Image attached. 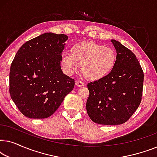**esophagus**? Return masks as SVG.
Returning a JSON list of instances; mask_svg holds the SVG:
<instances>
[{
	"instance_id": "1",
	"label": "esophagus",
	"mask_w": 157,
	"mask_h": 157,
	"mask_svg": "<svg viewBox=\"0 0 157 157\" xmlns=\"http://www.w3.org/2000/svg\"><path fill=\"white\" fill-rule=\"evenodd\" d=\"M75 83H76V86H78V87H81L84 85V83H83L82 81H76Z\"/></svg>"
}]
</instances>
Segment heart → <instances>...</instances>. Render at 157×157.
Instances as JSON below:
<instances>
[{
    "instance_id": "heart-1",
    "label": "heart",
    "mask_w": 157,
    "mask_h": 157,
    "mask_svg": "<svg viewBox=\"0 0 157 157\" xmlns=\"http://www.w3.org/2000/svg\"><path fill=\"white\" fill-rule=\"evenodd\" d=\"M117 63V53L110 47L93 41H83L75 44L70 53L62 56V65L68 74H74L81 66L86 78L99 80L108 76Z\"/></svg>"
}]
</instances>
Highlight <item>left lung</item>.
<instances>
[{
    "mask_svg": "<svg viewBox=\"0 0 157 157\" xmlns=\"http://www.w3.org/2000/svg\"><path fill=\"white\" fill-rule=\"evenodd\" d=\"M113 70L104 78L88 83V115L96 124L119 125L134 114L141 101L144 73L136 56L117 40Z\"/></svg>",
    "mask_w": 157,
    "mask_h": 157,
    "instance_id": "1",
    "label": "left lung"
}]
</instances>
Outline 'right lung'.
<instances>
[{"instance_id": "right-lung-1", "label": "right lung", "mask_w": 157, "mask_h": 157, "mask_svg": "<svg viewBox=\"0 0 157 157\" xmlns=\"http://www.w3.org/2000/svg\"><path fill=\"white\" fill-rule=\"evenodd\" d=\"M67 39L65 34L45 33L25 42L16 53L10 66L9 92L26 117H49L74 89V79L61 68Z\"/></svg>"}]
</instances>
